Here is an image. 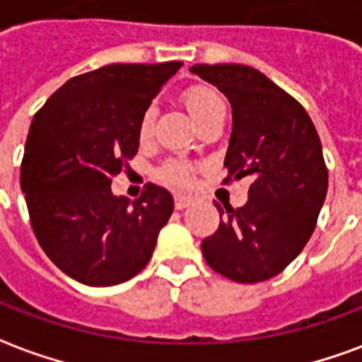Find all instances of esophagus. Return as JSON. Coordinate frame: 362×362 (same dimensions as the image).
<instances>
[{"mask_svg": "<svg viewBox=\"0 0 362 362\" xmlns=\"http://www.w3.org/2000/svg\"><path fill=\"white\" fill-rule=\"evenodd\" d=\"M193 203V197L189 195H182V193H176L175 195V206L178 211H184L186 206H189Z\"/></svg>", "mask_w": 362, "mask_h": 362, "instance_id": "34e87169", "label": "esophagus"}]
</instances>
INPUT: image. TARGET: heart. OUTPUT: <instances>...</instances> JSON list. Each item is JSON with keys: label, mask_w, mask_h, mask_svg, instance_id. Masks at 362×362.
I'll return each mask as SVG.
<instances>
[{"label": "heart", "mask_w": 362, "mask_h": 362, "mask_svg": "<svg viewBox=\"0 0 362 362\" xmlns=\"http://www.w3.org/2000/svg\"><path fill=\"white\" fill-rule=\"evenodd\" d=\"M184 104H186L187 112L192 114L193 119H197L206 112H211L212 107L222 106V100L209 87H192L184 95ZM153 123H156V107H146V112L140 117V125H138V136L142 140L150 138L151 131H153ZM161 176L170 184L186 186L193 178V165H189L187 161H170L163 167Z\"/></svg>", "instance_id": "obj_1"}]
</instances>
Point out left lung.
I'll return each instance as SVG.
<instances>
[{
  "mask_svg": "<svg viewBox=\"0 0 362 362\" xmlns=\"http://www.w3.org/2000/svg\"><path fill=\"white\" fill-rule=\"evenodd\" d=\"M231 104L228 180L252 178L239 209H216L220 226L201 243L206 264L237 283L279 275L315 230L328 187L313 121L288 93L245 64L189 68Z\"/></svg>",
  "mask_w": 362,
  "mask_h": 362,
  "instance_id": "1",
  "label": "left lung"
}]
</instances>
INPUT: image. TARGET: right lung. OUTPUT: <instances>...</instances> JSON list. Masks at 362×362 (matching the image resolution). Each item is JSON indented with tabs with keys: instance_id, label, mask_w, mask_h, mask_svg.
I'll use <instances>...</instances> for the list:
<instances>
[{
	"instance_id": "right-lung-1",
	"label": "right lung",
	"mask_w": 362,
	"mask_h": 362,
	"mask_svg": "<svg viewBox=\"0 0 362 362\" xmlns=\"http://www.w3.org/2000/svg\"><path fill=\"white\" fill-rule=\"evenodd\" d=\"M182 62L107 64L66 81L34 115L21 187L52 264L77 283L112 286L150 262L175 201L148 184L136 201L112 178L136 156L140 117Z\"/></svg>"
}]
</instances>
